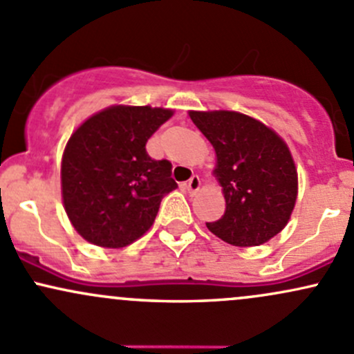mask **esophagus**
Returning <instances> with one entry per match:
<instances>
[{"mask_svg": "<svg viewBox=\"0 0 354 354\" xmlns=\"http://www.w3.org/2000/svg\"><path fill=\"white\" fill-rule=\"evenodd\" d=\"M185 187H187L189 194H196L197 191H199V187H201L199 176H192L191 178H189V182H187V185H185Z\"/></svg>", "mask_w": 354, "mask_h": 354, "instance_id": "1", "label": "esophagus"}]
</instances>
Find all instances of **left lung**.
I'll return each instance as SVG.
<instances>
[{"label":"left lung","mask_w":354,"mask_h":354,"mask_svg":"<svg viewBox=\"0 0 354 354\" xmlns=\"http://www.w3.org/2000/svg\"><path fill=\"white\" fill-rule=\"evenodd\" d=\"M214 147V176L226 199L207 230L234 246H258L279 234L297 199V169L285 142L254 118L236 111H191Z\"/></svg>","instance_id":"1"}]
</instances>
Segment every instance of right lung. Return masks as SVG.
Returning <instances> with one entry per match:
<instances>
[{
	"mask_svg": "<svg viewBox=\"0 0 354 354\" xmlns=\"http://www.w3.org/2000/svg\"><path fill=\"white\" fill-rule=\"evenodd\" d=\"M174 111L111 106L77 128L62 157V199L89 243L123 248L150 230L163 197L177 187L172 163L153 160L147 142Z\"/></svg>",
	"mask_w": 354,
	"mask_h": 354,
	"instance_id": "add662e5",
	"label": "right lung"
}]
</instances>
